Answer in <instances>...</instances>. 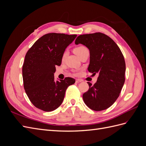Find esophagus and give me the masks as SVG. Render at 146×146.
<instances>
[{"label": "esophagus", "mask_w": 146, "mask_h": 146, "mask_svg": "<svg viewBox=\"0 0 146 146\" xmlns=\"http://www.w3.org/2000/svg\"><path fill=\"white\" fill-rule=\"evenodd\" d=\"M82 82V80H80V79H76V82L77 83H80V82Z\"/></svg>", "instance_id": "34e87169"}]
</instances>
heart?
<instances>
[{"label": "heart", "mask_w": 146, "mask_h": 146, "mask_svg": "<svg viewBox=\"0 0 146 146\" xmlns=\"http://www.w3.org/2000/svg\"><path fill=\"white\" fill-rule=\"evenodd\" d=\"M74 51L75 52V54H76L78 56L80 57L85 52L88 51V49L85 46H78V47H76V48H75ZM68 54V51L67 50H66L63 52L62 56H61V60H62V61H64L65 60Z\"/></svg>", "instance_id": "obj_1"}]
</instances>
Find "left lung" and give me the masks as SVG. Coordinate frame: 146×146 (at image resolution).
<instances>
[{
  "instance_id": "8db88e82",
  "label": "left lung",
  "mask_w": 146,
  "mask_h": 146,
  "mask_svg": "<svg viewBox=\"0 0 146 146\" xmlns=\"http://www.w3.org/2000/svg\"><path fill=\"white\" fill-rule=\"evenodd\" d=\"M90 50L88 70L99 77L94 85L83 94L85 104L94 111H102L114 103L125 82V62L120 48L113 39L100 32L82 35L75 41Z\"/></svg>"
}]
</instances>
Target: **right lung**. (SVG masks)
<instances>
[{
  "label": "right lung",
  "mask_w": 146,
  "mask_h": 146,
  "mask_svg": "<svg viewBox=\"0 0 146 146\" xmlns=\"http://www.w3.org/2000/svg\"><path fill=\"white\" fill-rule=\"evenodd\" d=\"M77 35L50 33L43 35L27 52L23 66L24 87L31 102L44 111H54L62 104L68 87L76 82L66 77L55 81V66Z\"/></svg>",
  "instance_id": "obj_1"
}]
</instances>
